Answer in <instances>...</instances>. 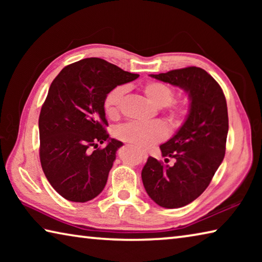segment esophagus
<instances>
[{
    "mask_svg": "<svg viewBox=\"0 0 262 262\" xmlns=\"http://www.w3.org/2000/svg\"><path fill=\"white\" fill-rule=\"evenodd\" d=\"M140 155H141V157H142V158H144V159L148 157V154L145 152V151H141V150H140Z\"/></svg>",
    "mask_w": 262,
    "mask_h": 262,
    "instance_id": "34e87169",
    "label": "esophagus"
}]
</instances>
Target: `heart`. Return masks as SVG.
I'll use <instances>...</instances> for the list:
<instances>
[{
    "mask_svg": "<svg viewBox=\"0 0 262 262\" xmlns=\"http://www.w3.org/2000/svg\"><path fill=\"white\" fill-rule=\"evenodd\" d=\"M126 86L118 85L113 88L105 97L104 108L107 117L115 119L120 113V105L126 94ZM144 96L156 107L165 108L166 119L172 126H179L185 120L188 113L187 100L172 101L176 96L174 89L166 83L150 81L142 86ZM167 135V129L164 123L159 121L151 122H128L119 126L115 129V136L119 140L135 145L137 148H149L163 141Z\"/></svg>",
    "mask_w": 262,
    "mask_h": 262,
    "instance_id": "obj_1",
    "label": "heart"
}]
</instances>
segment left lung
<instances>
[{
    "mask_svg": "<svg viewBox=\"0 0 262 262\" xmlns=\"http://www.w3.org/2000/svg\"><path fill=\"white\" fill-rule=\"evenodd\" d=\"M150 76L179 86L189 98L183 126L159 147L163 157L176 159L174 165H164L149 157L142 170V181L151 200L174 209L200 196L223 161L229 130L227 100L220 84L201 68L187 67Z\"/></svg>",
    "mask_w": 262,
    "mask_h": 262,
    "instance_id": "8db88e82",
    "label": "left lung"
}]
</instances>
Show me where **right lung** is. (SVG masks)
Returning <instances> with one entry per match:
<instances>
[{
	"instance_id": "1",
	"label": "right lung",
	"mask_w": 262,
	"mask_h": 262,
	"mask_svg": "<svg viewBox=\"0 0 262 262\" xmlns=\"http://www.w3.org/2000/svg\"><path fill=\"white\" fill-rule=\"evenodd\" d=\"M137 77L90 57L64 67L52 82L39 115V156L47 180L62 198L86 202L104 189L117 150L122 147L105 129V97ZM104 141L108 145L97 149Z\"/></svg>"
}]
</instances>
